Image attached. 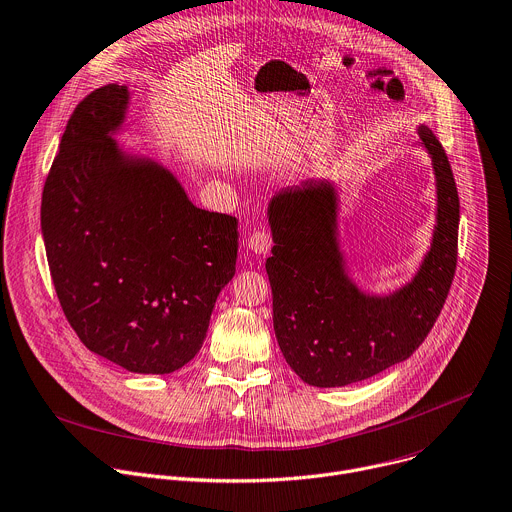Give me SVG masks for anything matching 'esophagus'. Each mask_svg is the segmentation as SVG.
<instances>
[{
  "label": "esophagus",
  "instance_id": "34e87169",
  "mask_svg": "<svg viewBox=\"0 0 512 512\" xmlns=\"http://www.w3.org/2000/svg\"><path fill=\"white\" fill-rule=\"evenodd\" d=\"M271 243H273V239H271V233L267 229H257L249 237V249L259 253V255H265L271 249Z\"/></svg>",
  "mask_w": 512,
  "mask_h": 512
}]
</instances>
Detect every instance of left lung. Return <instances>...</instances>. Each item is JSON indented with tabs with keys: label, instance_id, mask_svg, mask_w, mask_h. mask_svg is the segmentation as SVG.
<instances>
[{
	"label": "left lung",
	"instance_id": "obj_1",
	"mask_svg": "<svg viewBox=\"0 0 512 512\" xmlns=\"http://www.w3.org/2000/svg\"><path fill=\"white\" fill-rule=\"evenodd\" d=\"M420 138L436 173L438 225L420 273L392 297H368L344 275L327 183L307 181L271 201L275 245L265 269L273 327L285 362L309 386H348L404 362L444 307L458 261L460 201L442 144L428 128Z\"/></svg>",
	"mask_w": 512,
	"mask_h": 512
}]
</instances>
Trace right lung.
I'll return each instance as SVG.
<instances>
[{"label":"right lung","instance_id":"right-lung-1","mask_svg":"<svg viewBox=\"0 0 512 512\" xmlns=\"http://www.w3.org/2000/svg\"><path fill=\"white\" fill-rule=\"evenodd\" d=\"M128 102L108 84L72 112L42 195V233L62 311L94 354L170 374L201 350L235 275L237 219L197 209L177 179L120 154Z\"/></svg>","mask_w":512,"mask_h":512}]
</instances>
